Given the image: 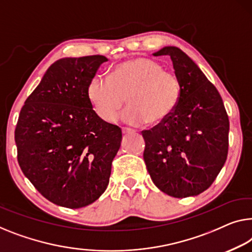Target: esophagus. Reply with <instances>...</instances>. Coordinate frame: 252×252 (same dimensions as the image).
I'll list each match as a JSON object with an SVG mask.
<instances>
[{"label":"esophagus","instance_id":"1","mask_svg":"<svg viewBox=\"0 0 252 252\" xmlns=\"http://www.w3.org/2000/svg\"><path fill=\"white\" fill-rule=\"evenodd\" d=\"M136 131L132 129H129V127H122V133L123 134H129V133H134Z\"/></svg>","mask_w":252,"mask_h":252}]
</instances>
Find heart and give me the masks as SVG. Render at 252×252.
I'll return each instance as SVG.
<instances>
[{
  "instance_id": "1",
  "label": "heart",
  "mask_w": 252,
  "mask_h": 252,
  "mask_svg": "<svg viewBox=\"0 0 252 252\" xmlns=\"http://www.w3.org/2000/svg\"><path fill=\"white\" fill-rule=\"evenodd\" d=\"M87 98L94 112L105 123L115 121L119 111L127 125L148 122L155 126L173 114L181 98V84L175 74L164 71L160 63L147 58H134L116 65L108 80L93 78L87 86Z\"/></svg>"
}]
</instances>
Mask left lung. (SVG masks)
<instances>
[{
    "label": "left lung",
    "mask_w": 252,
    "mask_h": 252,
    "mask_svg": "<svg viewBox=\"0 0 252 252\" xmlns=\"http://www.w3.org/2000/svg\"><path fill=\"white\" fill-rule=\"evenodd\" d=\"M154 55L171 56L181 98L170 118L141 131L146 167L164 193L197 196L213 185L226 160L228 116L215 86L185 52L167 46Z\"/></svg>",
    "instance_id": "obj_1"
}]
</instances>
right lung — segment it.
Instances as JSON below:
<instances>
[{"mask_svg": "<svg viewBox=\"0 0 252 252\" xmlns=\"http://www.w3.org/2000/svg\"><path fill=\"white\" fill-rule=\"evenodd\" d=\"M103 55L58 60L26 99L14 130L18 163L47 200L76 209L106 190L122 131L95 114L87 86Z\"/></svg>", "mask_w": 252, "mask_h": 252, "instance_id": "1", "label": "right lung"}]
</instances>
